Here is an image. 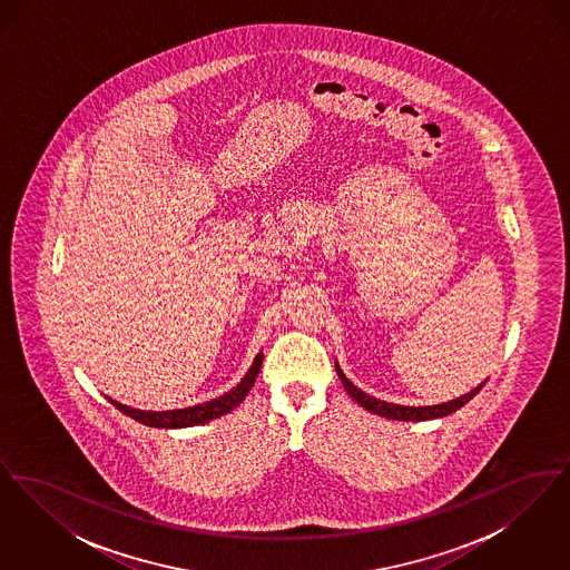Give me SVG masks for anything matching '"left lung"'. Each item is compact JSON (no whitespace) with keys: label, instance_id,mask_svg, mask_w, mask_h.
Instances as JSON below:
<instances>
[{"label":"left lung","instance_id":"1","mask_svg":"<svg viewBox=\"0 0 570 570\" xmlns=\"http://www.w3.org/2000/svg\"><path fill=\"white\" fill-rule=\"evenodd\" d=\"M335 370H337V376L342 380L344 389L348 391V395L353 397L354 402L358 406L380 414L384 419H393V421H430V419H440V416H446L455 410H460L461 406H465L481 389L485 382H481L476 389H472L470 393L461 395L458 400H451V402H444V404H435V406H400V404H391V402H384V400H376L372 395H367L365 391H361L358 386H354L351 380L346 379V374L342 372L340 363L335 361Z\"/></svg>","mask_w":570,"mask_h":570}]
</instances>
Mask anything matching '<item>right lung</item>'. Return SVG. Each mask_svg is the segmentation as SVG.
<instances>
[{
  "instance_id": "add662e5",
  "label": "right lung",
  "mask_w": 570,
  "mask_h": 570,
  "mask_svg": "<svg viewBox=\"0 0 570 570\" xmlns=\"http://www.w3.org/2000/svg\"><path fill=\"white\" fill-rule=\"evenodd\" d=\"M261 367H263V353L256 354L254 363L249 365V370H247V374L242 379V382H237V386H233L228 393L219 395V397L212 400V402H203V404H196V406L177 407V410H138V407L119 404V402H115L110 397H107V400L119 412H124L126 416L135 419V421L147 425V428H164V430L194 428V425H203V423H209L214 419H219L222 414H228L230 410L239 406L244 402L245 395L249 393V389L254 386Z\"/></svg>"
}]
</instances>
